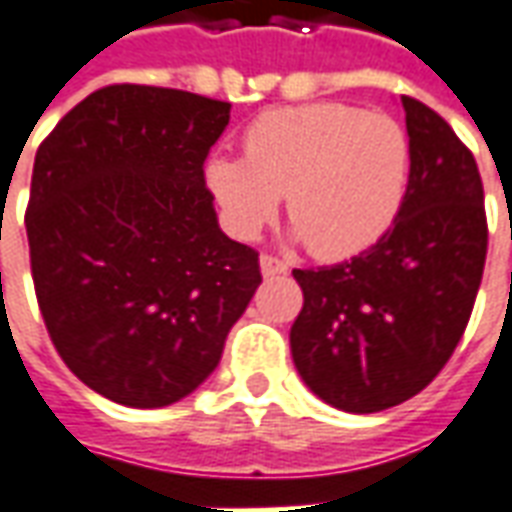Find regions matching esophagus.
I'll return each instance as SVG.
<instances>
[{
	"instance_id": "esophagus-1",
	"label": "esophagus",
	"mask_w": 512,
	"mask_h": 512,
	"mask_svg": "<svg viewBox=\"0 0 512 512\" xmlns=\"http://www.w3.org/2000/svg\"><path fill=\"white\" fill-rule=\"evenodd\" d=\"M260 268H263V277H282V274H288V263H282L274 255H260Z\"/></svg>"
}]
</instances>
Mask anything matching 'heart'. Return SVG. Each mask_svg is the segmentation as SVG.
I'll use <instances>...</instances> for the list:
<instances>
[{"label":"heart","instance_id":"heart-1","mask_svg":"<svg viewBox=\"0 0 512 512\" xmlns=\"http://www.w3.org/2000/svg\"><path fill=\"white\" fill-rule=\"evenodd\" d=\"M411 175L406 128L348 104L271 109L244 131V158L211 156L205 183L238 238H255L285 194L288 219L321 260L378 244Z\"/></svg>","mask_w":512,"mask_h":512}]
</instances>
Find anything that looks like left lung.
<instances>
[{
  "mask_svg": "<svg viewBox=\"0 0 512 512\" xmlns=\"http://www.w3.org/2000/svg\"><path fill=\"white\" fill-rule=\"evenodd\" d=\"M411 175L389 233L345 263L296 268L299 376L329 406L384 411L439 376L472 315L488 252L483 180L450 123L403 95Z\"/></svg>",
  "mask_w": 512,
  "mask_h": 512,
  "instance_id": "obj_1",
  "label": "left lung"
}]
</instances>
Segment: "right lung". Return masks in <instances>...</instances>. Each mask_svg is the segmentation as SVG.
I'll list each match as a JSON object with an SVG mask.
<instances>
[{
    "label": "right lung",
    "mask_w": 512,
    "mask_h": 512,
    "mask_svg": "<svg viewBox=\"0 0 512 512\" xmlns=\"http://www.w3.org/2000/svg\"><path fill=\"white\" fill-rule=\"evenodd\" d=\"M227 123V101L109 84L40 142L24 216L40 315L73 376L115 403L194 392L263 282L205 186Z\"/></svg>",
    "instance_id": "add662e5"
}]
</instances>
